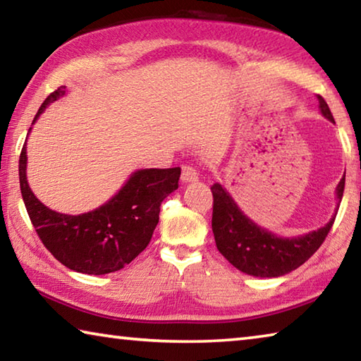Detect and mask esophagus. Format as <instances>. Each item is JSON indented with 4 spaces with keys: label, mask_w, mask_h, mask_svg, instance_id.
Listing matches in <instances>:
<instances>
[{
    "label": "esophagus",
    "mask_w": 361,
    "mask_h": 361,
    "mask_svg": "<svg viewBox=\"0 0 361 361\" xmlns=\"http://www.w3.org/2000/svg\"><path fill=\"white\" fill-rule=\"evenodd\" d=\"M197 180V172L191 166H183L181 169V181L183 183H192Z\"/></svg>",
    "instance_id": "1"
}]
</instances>
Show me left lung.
Wrapping results in <instances>:
<instances>
[{"mask_svg":"<svg viewBox=\"0 0 361 361\" xmlns=\"http://www.w3.org/2000/svg\"><path fill=\"white\" fill-rule=\"evenodd\" d=\"M317 99L322 114L334 122L323 97L317 95ZM344 185L345 173L336 188L339 202L344 194ZM212 194V229L218 252L239 271L255 277H280L304 264L326 239L336 218L334 215L323 228L305 235L279 237L253 223L221 185L215 183Z\"/></svg>","mask_w":361,"mask_h":361,"instance_id":"8db88e82","label":"left lung"}]
</instances>
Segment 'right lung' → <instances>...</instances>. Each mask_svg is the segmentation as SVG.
I'll use <instances>...</instances> for the list:
<instances>
[{
	"mask_svg": "<svg viewBox=\"0 0 361 361\" xmlns=\"http://www.w3.org/2000/svg\"><path fill=\"white\" fill-rule=\"evenodd\" d=\"M65 95V85L47 97L33 122L49 103ZM180 167L145 169L132 173L119 192L99 209L65 215L39 202L27 181V143L19 159L23 204L44 247L71 271L103 276L116 272L148 247L159 223L162 200L178 189Z\"/></svg>",
	"mask_w": 361,
	"mask_h": 361,
	"instance_id": "obj_1",
	"label": "right lung"
}]
</instances>
